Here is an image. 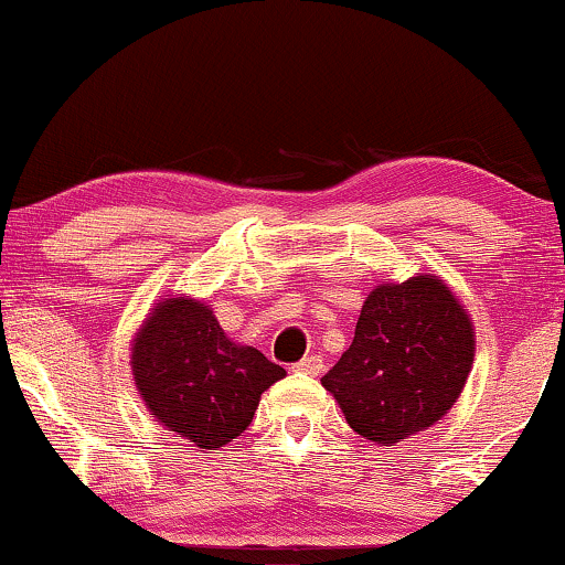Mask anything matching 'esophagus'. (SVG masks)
I'll list each match as a JSON object with an SVG mask.
<instances>
[{
    "instance_id": "1",
    "label": "esophagus",
    "mask_w": 565,
    "mask_h": 565,
    "mask_svg": "<svg viewBox=\"0 0 565 565\" xmlns=\"http://www.w3.org/2000/svg\"><path fill=\"white\" fill-rule=\"evenodd\" d=\"M294 369H296V372H303V374H319L324 369V361L319 356H306V359L298 361Z\"/></svg>"
}]
</instances>
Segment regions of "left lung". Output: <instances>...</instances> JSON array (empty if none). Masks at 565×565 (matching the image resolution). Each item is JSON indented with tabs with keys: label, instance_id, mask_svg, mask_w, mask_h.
Returning <instances> with one entry per match:
<instances>
[{
	"label": "left lung",
	"instance_id": "left-lung-1",
	"mask_svg": "<svg viewBox=\"0 0 565 565\" xmlns=\"http://www.w3.org/2000/svg\"><path fill=\"white\" fill-rule=\"evenodd\" d=\"M477 332L443 277L419 271L366 296L356 335L322 377L356 435L377 445L429 429L461 398Z\"/></svg>",
	"mask_w": 565,
	"mask_h": 565
}]
</instances>
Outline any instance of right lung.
<instances>
[{"instance_id": "right-lung-1", "label": "right lung", "mask_w": 565, "mask_h": 565, "mask_svg": "<svg viewBox=\"0 0 565 565\" xmlns=\"http://www.w3.org/2000/svg\"><path fill=\"white\" fill-rule=\"evenodd\" d=\"M130 369L151 416L201 450L233 443L264 390L285 377L254 345L230 340L212 306L185 294L151 306L130 343Z\"/></svg>"}]
</instances>
